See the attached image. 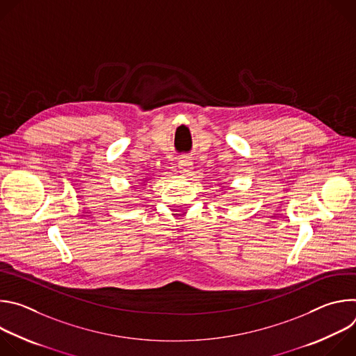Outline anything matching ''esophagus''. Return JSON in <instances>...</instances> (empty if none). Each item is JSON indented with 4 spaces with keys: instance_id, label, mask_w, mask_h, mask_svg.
I'll return each mask as SVG.
<instances>
[{
    "instance_id": "obj_1",
    "label": "esophagus",
    "mask_w": 356,
    "mask_h": 356,
    "mask_svg": "<svg viewBox=\"0 0 356 356\" xmlns=\"http://www.w3.org/2000/svg\"><path fill=\"white\" fill-rule=\"evenodd\" d=\"M194 166H193V162L188 159V158H181L179 161V172L183 175V176H190V173L193 172Z\"/></svg>"
}]
</instances>
